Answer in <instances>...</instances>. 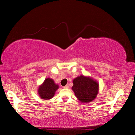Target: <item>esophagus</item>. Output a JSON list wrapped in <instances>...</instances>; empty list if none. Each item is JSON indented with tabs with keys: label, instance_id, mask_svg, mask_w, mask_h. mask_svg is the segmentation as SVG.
I'll return each mask as SVG.
<instances>
[{
	"label": "esophagus",
	"instance_id": "obj_1",
	"mask_svg": "<svg viewBox=\"0 0 135 135\" xmlns=\"http://www.w3.org/2000/svg\"><path fill=\"white\" fill-rule=\"evenodd\" d=\"M69 85H68V84H66V85H65V86L63 87L64 88H66V89L69 88Z\"/></svg>",
	"mask_w": 135,
	"mask_h": 135
}]
</instances>
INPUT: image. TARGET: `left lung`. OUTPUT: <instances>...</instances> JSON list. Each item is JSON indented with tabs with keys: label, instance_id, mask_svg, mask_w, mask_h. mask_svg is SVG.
Listing matches in <instances>:
<instances>
[{
	"label": "left lung",
	"instance_id": "obj_1",
	"mask_svg": "<svg viewBox=\"0 0 135 135\" xmlns=\"http://www.w3.org/2000/svg\"><path fill=\"white\" fill-rule=\"evenodd\" d=\"M72 90L81 103H90L95 100L99 93V84L91 76L80 75L73 80Z\"/></svg>",
	"mask_w": 135,
	"mask_h": 135
}]
</instances>
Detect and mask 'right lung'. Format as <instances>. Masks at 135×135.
<instances>
[{"instance_id": "right-lung-1", "label": "right lung", "mask_w": 135, "mask_h": 135, "mask_svg": "<svg viewBox=\"0 0 135 135\" xmlns=\"http://www.w3.org/2000/svg\"><path fill=\"white\" fill-rule=\"evenodd\" d=\"M59 88V84L55 83L54 79L47 78L38 87V93L42 99L47 100L54 97L56 91Z\"/></svg>"}]
</instances>
